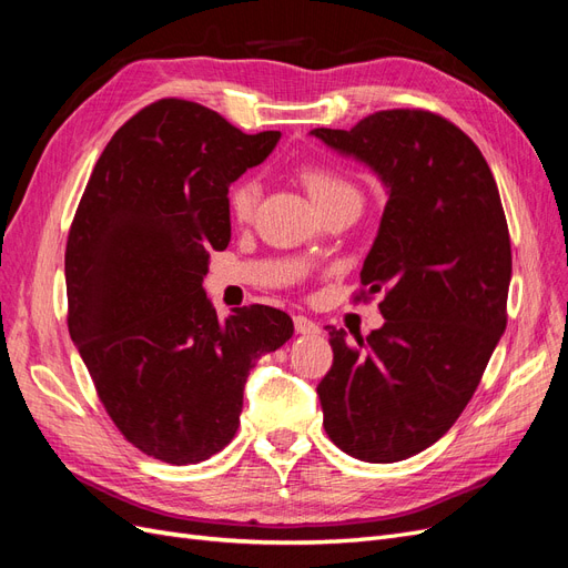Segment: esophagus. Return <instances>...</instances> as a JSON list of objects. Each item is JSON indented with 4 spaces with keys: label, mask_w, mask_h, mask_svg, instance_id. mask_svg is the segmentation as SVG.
<instances>
[{
    "label": "esophagus",
    "mask_w": 568,
    "mask_h": 568,
    "mask_svg": "<svg viewBox=\"0 0 568 568\" xmlns=\"http://www.w3.org/2000/svg\"><path fill=\"white\" fill-rule=\"evenodd\" d=\"M294 326H296V334H303V336H315L322 332L317 322H313L311 317H303V315L294 317Z\"/></svg>",
    "instance_id": "1"
}]
</instances>
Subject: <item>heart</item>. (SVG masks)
<instances>
[{"label":"heart","mask_w":568,"mask_h":568,"mask_svg":"<svg viewBox=\"0 0 568 568\" xmlns=\"http://www.w3.org/2000/svg\"><path fill=\"white\" fill-rule=\"evenodd\" d=\"M296 175L307 192V196L313 199V203L320 211L324 209V205H329L341 199H357L355 186L329 165L303 163ZM257 194H261V186H257V182L253 178H244V180L234 182L230 189V199H227L230 213L236 220H248L255 211Z\"/></svg>","instance_id":"obj_1"}]
</instances>
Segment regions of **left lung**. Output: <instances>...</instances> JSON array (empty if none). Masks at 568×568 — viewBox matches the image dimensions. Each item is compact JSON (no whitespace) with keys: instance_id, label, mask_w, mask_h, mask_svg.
<instances>
[{"instance_id":"1","label":"left lung","mask_w":568,"mask_h":568,"mask_svg":"<svg viewBox=\"0 0 568 568\" xmlns=\"http://www.w3.org/2000/svg\"><path fill=\"white\" fill-rule=\"evenodd\" d=\"M313 136L363 163L386 209L359 282L384 291L367 338L329 329L334 365L317 386L324 432L363 462L434 445L467 407L507 326L511 248L486 159L448 120L379 111Z\"/></svg>"}]
</instances>
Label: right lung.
Wrapping results in <instances>:
<instances>
[{"label":"right lung","instance_id":"right-lung-1","mask_svg":"<svg viewBox=\"0 0 568 568\" xmlns=\"http://www.w3.org/2000/svg\"><path fill=\"white\" fill-rule=\"evenodd\" d=\"M280 136L161 99L111 136L68 234V332L115 426L168 464L225 448L251 365L294 334L270 305L220 320L203 288L230 244V184Z\"/></svg>","mask_w":568,"mask_h":568}]
</instances>
